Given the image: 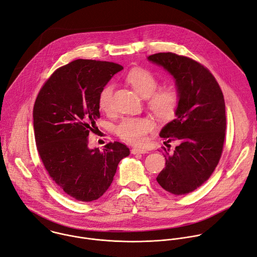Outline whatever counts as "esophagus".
I'll use <instances>...</instances> for the list:
<instances>
[{
	"label": "esophagus",
	"instance_id": "1",
	"mask_svg": "<svg viewBox=\"0 0 257 257\" xmlns=\"http://www.w3.org/2000/svg\"><path fill=\"white\" fill-rule=\"evenodd\" d=\"M146 153H148V151L145 149H141V148L132 149V154H134V155H136V154H146Z\"/></svg>",
	"mask_w": 257,
	"mask_h": 257
}]
</instances>
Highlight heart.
Listing matches in <instances>:
<instances>
[{
  "instance_id": "b5f03b06",
  "label": "heart",
  "mask_w": 257,
  "mask_h": 257,
  "mask_svg": "<svg viewBox=\"0 0 257 257\" xmlns=\"http://www.w3.org/2000/svg\"><path fill=\"white\" fill-rule=\"evenodd\" d=\"M126 82L142 97L147 99L150 110L161 120L172 118L178 106L179 97L172 87L157 89L158 79L150 71L135 68L126 75ZM113 87L106 85L101 89L98 96V105L102 110H109L111 105ZM154 128V121L149 117H124L116 126V134L124 141L142 145L147 140V135Z\"/></svg>"
}]
</instances>
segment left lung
I'll return each mask as SVG.
<instances>
[{
    "mask_svg": "<svg viewBox=\"0 0 257 257\" xmlns=\"http://www.w3.org/2000/svg\"><path fill=\"white\" fill-rule=\"evenodd\" d=\"M148 60L173 77L179 97L175 119L160 132L167 143L178 145L172 154L164 148L166 166L156 179L166 191L186 194L210 178L221 158L226 131L224 96L211 72L189 58L159 53Z\"/></svg>",
    "mask_w": 257,
    "mask_h": 257,
    "instance_id": "1",
    "label": "left lung"
}]
</instances>
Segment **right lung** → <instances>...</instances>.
Listing matches in <instances>:
<instances>
[{
  "instance_id": "1",
  "label": "right lung",
  "mask_w": 257,
  "mask_h": 257,
  "mask_svg": "<svg viewBox=\"0 0 257 257\" xmlns=\"http://www.w3.org/2000/svg\"><path fill=\"white\" fill-rule=\"evenodd\" d=\"M123 68L76 60L58 69L43 85L33 108L37 151L49 176L68 195L92 201L110 186L118 163L130 149L109 143L100 151L88 147L89 133L100 117L98 96Z\"/></svg>"
}]
</instances>
